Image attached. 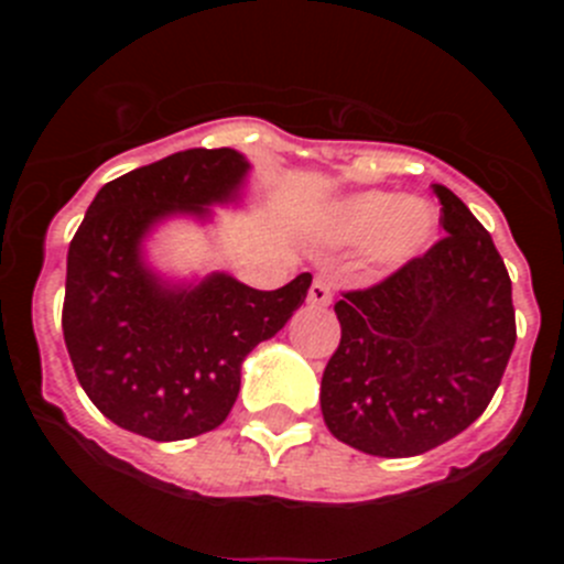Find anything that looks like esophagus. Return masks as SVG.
Returning a JSON list of instances; mask_svg holds the SVG:
<instances>
[{
    "label": "esophagus",
    "mask_w": 564,
    "mask_h": 564,
    "mask_svg": "<svg viewBox=\"0 0 564 564\" xmlns=\"http://www.w3.org/2000/svg\"><path fill=\"white\" fill-rule=\"evenodd\" d=\"M307 302L313 307H327L333 302V291H330V282L325 276H316L313 279L311 291H307Z\"/></svg>",
    "instance_id": "1"
}]
</instances>
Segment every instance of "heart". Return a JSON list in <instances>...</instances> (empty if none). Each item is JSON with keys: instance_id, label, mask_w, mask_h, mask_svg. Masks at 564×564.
<instances>
[{"instance_id": "heart-1", "label": "heart", "mask_w": 564, "mask_h": 564, "mask_svg": "<svg viewBox=\"0 0 564 564\" xmlns=\"http://www.w3.org/2000/svg\"><path fill=\"white\" fill-rule=\"evenodd\" d=\"M437 228L435 208L401 194L364 192L341 203L330 223V237L341 246H370L378 268H401L421 257Z\"/></svg>"}]
</instances>
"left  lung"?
<instances>
[{"mask_svg":"<svg viewBox=\"0 0 564 564\" xmlns=\"http://www.w3.org/2000/svg\"><path fill=\"white\" fill-rule=\"evenodd\" d=\"M446 237L378 285L336 302L341 341L322 376L333 437L415 457L486 412L517 341L511 279L466 203L435 183Z\"/></svg>","mask_w":564,"mask_h":564,"instance_id":"1","label":"left lung"}]
</instances>
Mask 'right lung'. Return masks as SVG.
<instances>
[{
    "instance_id": "obj_1",
    "label": "right lung",
    "mask_w": 564,
    "mask_h": 564,
    "mask_svg": "<svg viewBox=\"0 0 564 564\" xmlns=\"http://www.w3.org/2000/svg\"><path fill=\"white\" fill-rule=\"evenodd\" d=\"M248 161L234 149H186L107 183L67 253L64 344L78 383L121 430L186 441L217 430L239 392V367L276 336L311 288L299 273L257 291L228 273L166 285L141 242L169 214L206 217L237 197Z\"/></svg>"
}]
</instances>
